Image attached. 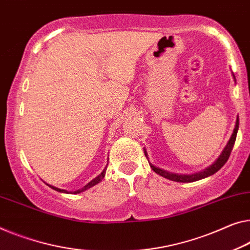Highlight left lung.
<instances>
[{"mask_svg":"<svg viewBox=\"0 0 250 250\" xmlns=\"http://www.w3.org/2000/svg\"><path fill=\"white\" fill-rule=\"evenodd\" d=\"M238 128H239V118H237L236 126H234L232 136H231V138H230L228 145H227L226 148L223 149V151H222V154L220 155V157L217 159V162H215L213 165H211L210 167H208V168L204 169L203 172H200V173H196V174H193V175H178V174L168 173V172H166V170H163L161 168H157V167H155L154 165H151V164H150L151 169L154 170L155 173H157L158 175H161V176H163V177L168 178V180H170V181L182 182V183H189V182H195V181L202 180V178H206L208 176H210V175H213L214 173H217L218 170L220 169L221 167L227 163V161H228V159H229V156H230V154H231V151H232L234 141H236ZM145 155L147 156V152L146 151H145Z\"/></svg>","mask_w":250,"mask_h":250,"instance_id":"1","label":"left lung"}]
</instances>
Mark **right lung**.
Wrapping results in <instances>:
<instances>
[{"mask_svg":"<svg viewBox=\"0 0 250 250\" xmlns=\"http://www.w3.org/2000/svg\"><path fill=\"white\" fill-rule=\"evenodd\" d=\"M105 170H106V168L105 169H103V172L99 175L98 177H95L94 180H92L91 182H89V183L87 184V185H85L83 188H81V189H77V191H75L74 192V194H77V193H81V192H84V191H86L87 188H92V186H94V185H96L98 183H100V182H101L103 178H104V175H105ZM51 188L53 189H55V191H58V192H62V193H68L66 191V189H61V188H55V186H51V185H49Z\"/></svg>","mask_w":250,"mask_h":250,"instance_id":"obj_1","label":"right lung"}]
</instances>
